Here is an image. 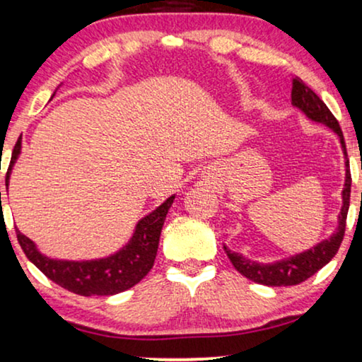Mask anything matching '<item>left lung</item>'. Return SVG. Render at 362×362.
<instances>
[{
  "label": "left lung",
  "mask_w": 362,
  "mask_h": 362,
  "mask_svg": "<svg viewBox=\"0 0 362 362\" xmlns=\"http://www.w3.org/2000/svg\"><path fill=\"white\" fill-rule=\"evenodd\" d=\"M292 104L298 107L309 119L315 120V122L325 124L329 129H332V131L339 136V139H341L342 151H344V156L347 159L344 136H342L341 126H339L337 119L334 117L331 110H329V107L315 95V92L310 90V88L297 77L292 80ZM346 182L344 189H342V208L341 215H339V226L337 230L334 231L331 238L324 240V242H320L319 245H315L314 248L307 250L304 253H298L296 257L285 258V260L275 263H269V265L248 260V258H243L242 255H238V253L231 252V250L225 247L226 255H228L230 262L233 263L235 269L243 276L253 280L255 284L269 285V287H282V285H297L304 282V280L314 275L315 272L322 269L324 265H327L337 253L342 240H344L352 181L349 171V160H346Z\"/></svg>",
  "instance_id": "obj_1"
}]
</instances>
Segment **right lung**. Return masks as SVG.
Wrapping results in <instances>:
<instances>
[{"label":"right lung","instance_id":"add662e5","mask_svg":"<svg viewBox=\"0 0 362 362\" xmlns=\"http://www.w3.org/2000/svg\"><path fill=\"white\" fill-rule=\"evenodd\" d=\"M21 149V139H18L11 154V164L15 163ZM10 169L6 173V182L10 177ZM1 199V194H0ZM174 196L149 213L137 223L136 233L126 248L112 257L90 262H65L52 260L42 255L33 242L26 238L20 230H16V238L28 260L33 263L48 279L78 296H114L139 284L153 269L156 253H158L159 236L166 220L168 209L171 208Z\"/></svg>","mask_w":362,"mask_h":362}]
</instances>
